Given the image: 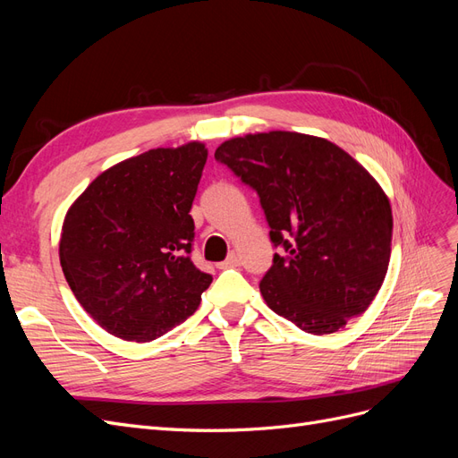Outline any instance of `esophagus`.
<instances>
[{"label": "esophagus", "mask_w": 458, "mask_h": 458, "mask_svg": "<svg viewBox=\"0 0 458 458\" xmlns=\"http://www.w3.org/2000/svg\"><path fill=\"white\" fill-rule=\"evenodd\" d=\"M241 266V258L237 256V254H229L227 256V259L225 261H221V263H217V267L219 269H227V267H239Z\"/></svg>", "instance_id": "1"}]
</instances>
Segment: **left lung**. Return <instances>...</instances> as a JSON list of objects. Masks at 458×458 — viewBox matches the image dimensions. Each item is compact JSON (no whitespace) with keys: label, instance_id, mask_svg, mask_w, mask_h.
Listing matches in <instances>:
<instances>
[{"label":"left lung","instance_id":"obj_1","mask_svg":"<svg viewBox=\"0 0 458 458\" xmlns=\"http://www.w3.org/2000/svg\"><path fill=\"white\" fill-rule=\"evenodd\" d=\"M214 157L258 192L271 242L284 248L259 283L267 306L310 335L367 311L392 254L377 179L338 145L296 131L233 137Z\"/></svg>","mask_w":458,"mask_h":458}]
</instances>
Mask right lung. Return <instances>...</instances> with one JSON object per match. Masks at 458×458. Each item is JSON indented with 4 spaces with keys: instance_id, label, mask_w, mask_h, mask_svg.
<instances>
[{
    "instance_id": "right-lung-1",
    "label": "right lung",
    "mask_w": 458,
    "mask_h": 458,
    "mask_svg": "<svg viewBox=\"0 0 458 458\" xmlns=\"http://www.w3.org/2000/svg\"><path fill=\"white\" fill-rule=\"evenodd\" d=\"M208 148H150L97 175L68 208L59 258L80 306L110 335L150 342L197 311L212 275L191 261Z\"/></svg>"
}]
</instances>
